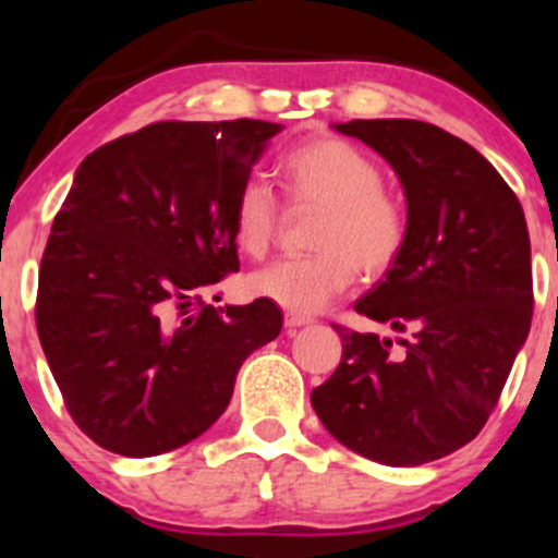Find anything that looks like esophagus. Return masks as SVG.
Wrapping results in <instances>:
<instances>
[{"label": "esophagus", "mask_w": 558, "mask_h": 558, "mask_svg": "<svg viewBox=\"0 0 558 558\" xmlns=\"http://www.w3.org/2000/svg\"><path fill=\"white\" fill-rule=\"evenodd\" d=\"M283 324H286V331H289V335H294V331L300 329V326L311 324V318H307V315H300V313H286Z\"/></svg>", "instance_id": "34e87169"}]
</instances>
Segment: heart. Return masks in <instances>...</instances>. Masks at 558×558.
I'll return each instance as SVG.
<instances>
[{"label":"heart","instance_id":"b5f03b06","mask_svg":"<svg viewBox=\"0 0 558 558\" xmlns=\"http://www.w3.org/2000/svg\"><path fill=\"white\" fill-rule=\"evenodd\" d=\"M286 191L296 205H320L311 247L300 258H280L247 275L245 291L289 313H315L351 289L356 272L375 280L393 269L410 240L408 202L384 185L378 161L356 143L318 134L280 161ZM280 205L258 180L240 189L232 210L234 243L258 258L278 234Z\"/></svg>","mask_w":558,"mask_h":558}]
</instances>
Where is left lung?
Segmentation results:
<instances>
[{
	"instance_id": "left-lung-1",
	"label": "left lung",
	"mask_w": 558,
	"mask_h": 558,
	"mask_svg": "<svg viewBox=\"0 0 558 558\" xmlns=\"http://www.w3.org/2000/svg\"><path fill=\"white\" fill-rule=\"evenodd\" d=\"M337 132L378 150L404 185L408 247L353 305L402 337L335 324L342 359L311 402L351 451L418 466L475 440L526 340V218L502 174L435 123L375 118Z\"/></svg>"
}]
</instances>
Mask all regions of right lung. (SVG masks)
Listing matches in <instances>:
<instances>
[{
  "label": "right lung",
  "instance_id": "right-lung-1",
  "mask_svg": "<svg viewBox=\"0 0 558 558\" xmlns=\"http://www.w3.org/2000/svg\"><path fill=\"white\" fill-rule=\"evenodd\" d=\"M269 121H159L77 167L39 264L37 335L72 421L105 451L159 456L210 429L256 348L267 300L213 307L238 272L232 210Z\"/></svg>",
  "mask_w": 558,
  "mask_h": 558
}]
</instances>
